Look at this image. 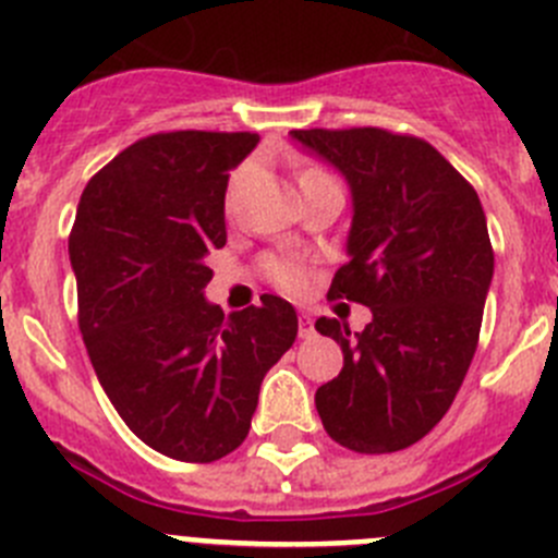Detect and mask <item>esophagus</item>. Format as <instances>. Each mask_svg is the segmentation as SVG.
<instances>
[{"label":"esophagus","instance_id":"obj_1","mask_svg":"<svg viewBox=\"0 0 558 558\" xmlns=\"http://www.w3.org/2000/svg\"><path fill=\"white\" fill-rule=\"evenodd\" d=\"M314 336V319L308 314L300 316V338H311Z\"/></svg>","mask_w":558,"mask_h":558}]
</instances>
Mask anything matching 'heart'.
Masks as SVG:
<instances>
[{
  "instance_id": "b5f03b06",
  "label": "heart",
  "mask_w": 558,
  "mask_h": 558,
  "mask_svg": "<svg viewBox=\"0 0 558 558\" xmlns=\"http://www.w3.org/2000/svg\"><path fill=\"white\" fill-rule=\"evenodd\" d=\"M325 170L314 168V165H303V168L296 170V181H308L314 175H322ZM267 275L286 291H303L305 289V272L300 264L294 262H283V258H272L267 262Z\"/></svg>"
}]
</instances>
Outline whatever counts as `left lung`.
Returning <instances> with one entry per match:
<instances>
[{"label": "left lung", "instance_id": "left-lung-1", "mask_svg": "<svg viewBox=\"0 0 558 558\" xmlns=\"http://www.w3.org/2000/svg\"><path fill=\"white\" fill-rule=\"evenodd\" d=\"M291 140L347 179L350 262L327 296L372 308L361 332L316 319L343 352L316 410L336 444L388 454L418 444L465 379L493 280L476 190L426 140L385 129H296Z\"/></svg>", "mask_w": 558, "mask_h": 558}]
</instances>
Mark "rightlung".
I'll return each instance as SVG.
<instances>
[{
    "label": "right lung",
    "instance_id": "right-lung-1",
    "mask_svg": "<svg viewBox=\"0 0 558 558\" xmlns=\"http://www.w3.org/2000/svg\"><path fill=\"white\" fill-rule=\"evenodd\" d=\"M250 132L137 140L82 192L68 255L80 330L112 408L145 446L215 462L250 432L262 379L296 338V311L264 294L226 316L203 289L226 244L231 170Z\"/></svg>",
    "mask_w": 558,
    "mask_h": 558
}]
</instances>
